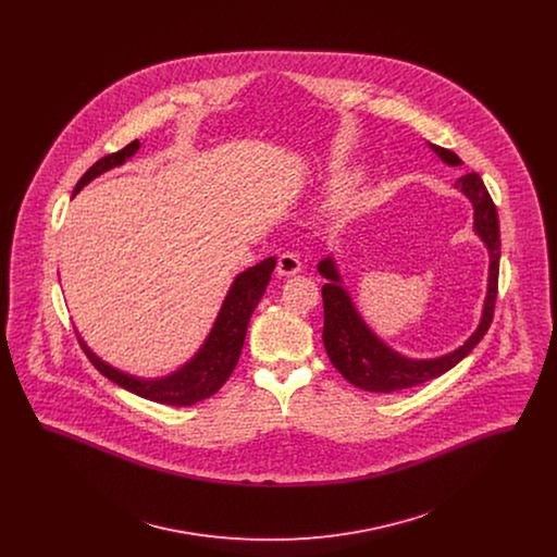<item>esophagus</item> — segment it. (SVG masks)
Here are the masks:
<instances>
[{
	"label": "esophagus",
	"mask_w": 557,
	"mask_h": 557,
	"mask_svg": "<svg viewBox=\"0 0 557 557\" xmlns=\"http://www.w3.org/2000/svg\"><path fill=\"white\" fill-rule=\"evenodd\" d=\"M300 269H302V263H300L298 255H294V252H284L277 261V273L282 277H292V275L300 273Z\"/></svg>",
	"instance_id": "esophagus-1"
}]
</instances>
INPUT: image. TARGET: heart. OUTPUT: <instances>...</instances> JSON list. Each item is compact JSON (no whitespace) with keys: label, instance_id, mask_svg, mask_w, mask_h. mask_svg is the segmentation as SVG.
<instances>
[{"label":"heart","instance_id":"obj_1","mask_svg":"<svg viewBox=\"0 0 557 557\" xmlns=\"http://www.w3.org/2000/svg\"><path fill=\"white\" fill-rule=\"evenodd\" d=\"M346 194H348V189H346V187H341V191H338V198H341V200H346Z\"/></svg>","mask_w":557,"mask_h":557}]
</instances>
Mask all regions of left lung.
Here are the masks:
<instances>
[{"label":"left lung","instance_id":"obj_1","mask_svg":"<svg viewBox=\"0 0 557 557\" xmlns=\"http://www.w3.org/2000/svg\"><path fill=\"white\" fill-rule=\"evenodd\" d=\"M436 157L450 166H459L461 159L447 148L428 144ZM455 187L468 196L474 207V232L484 242L488 250V286L482 307V318L474 334L455 350L434 359H411L397 352L395 348L380 341L370 325L359 315L352 305L350 294L343 286V277L332 257L319 261L318 271L327 280L323 284V346L332 366L345 375L346 380L368 393H397L418 384H424L432 377L443 375L455 368L472 348L484 338L491 327L497 284H499V259H502V238H499V216L497 209L482 184L480 175L468 173L455 182Z\"/></svg>","mask_w":557,"mask_h":557}]
</instances>
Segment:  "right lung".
Returning a JSON list of instances; mask_svg holds the SVG:
<instances>
[{"instance_id":"obj_1","label":"right lung","mask_w":557,"mask_h":557,"mask_svg":"<svg viewBox=\"0 0 557 557\" xmlns=\"http://www.w3.org/2000/svg\"><path fill=\"white\" fill-rule=\"evenodd\" d=\"M137 150H139V141L135 139L123 150L98 160L81 177L79 184L75 186V194H79L81 189L98 175L125 164V160L132 159ZM273 269H275V257H269L259 265L248 267L246 271H242L227 292L205 345L198 348V352L187 361L186 366H182L180 370L164 377L144 380L132 373L116 370L108 366L107 361H102L77 334L81 348L85 350L87 359L96 366V370L137 397L157 400L162 405H173V407H187L198 400H205L227 382V377L236 368L248 323L259 300L265 294Z\"/></svg>"}]
</instances>
